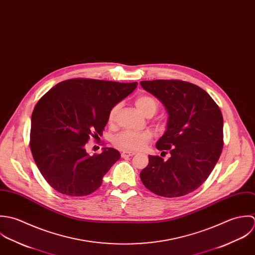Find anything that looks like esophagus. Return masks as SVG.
Listing matches in <instances>:
<instances>
[{"label":"esophagus","instance_id":"esophagus-1","mask_svg":"<svg viewBox=\"0 0 255 255\" xmlns=\"http://www.w3.org/2000/svg\"><path fill=\"white\" fill-rule=\"evenodd\" d=\"M134 154H136L135 152H128V151H123V152L121 153V156H122V157H128V156H132V155H134Z\"/></svg>","mask_w":255,"mask_h":255}]
</instances>
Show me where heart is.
Listing matches in <instances>:
<instances>
[{
  "instance_id": "b5f03b06",
  "label": "heart",
  "mask_w": 255,
  "mask_h": 255,
  "mask_svg": "<svg viewBox=\"0 0 255 255\" xmlns=\"http://www.w3.org/2000/svg\"><path fill=\"white\" fill-rule=\"evenodd\" d=\"M135 104L142 114L151 117L154 115L158 109V102L151 96H140L136 99ZM119 104L112 106L108 113V122L113 124L116 120L119 111ZM152 135L150 132H133L122 131L112 139V144L123 151H139L144 149L150 142Z\"/></svg>"
}]
</instances>
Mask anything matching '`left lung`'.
Instances as JSON below:
<instances>
[{"instance_id":"obj_1","label":"left lung","mask_w":255,"mask_h":255,"mask_svg":"<svg viewBox=\"0 0 255 255\" xmlns=\"http://www.w3.org/2000/svg\"><path fill=\"white\" fill-rule=\"evenodd\" d=\"M142 88L163 103L167 129L155 147L170 153L164 160L149 155L140 177L162 197L184 196L200 187L215 167L224 146L223 115L200 87L180 80L143 81Z\"/></svg>"}]
</instances>
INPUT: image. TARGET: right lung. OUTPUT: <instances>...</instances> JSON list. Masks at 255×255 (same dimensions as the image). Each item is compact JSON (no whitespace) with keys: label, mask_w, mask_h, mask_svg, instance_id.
Segmentation results:
<instances>
[{"label":"right lung","mask_w":255,"mask_h":255,"mask_svg":"<svg viewBox=\"0 0 255 255\" xmlns=\"http://www.w3.org/2000/svg\"><path fill=\"white\" fill-rule=\"evenodd\" d=\"M138 83L70 79L53 87L31 115L30 150L48 184L56 191L82 197L98 190L104 174L120 158L113 148L90 155L86 144L102 136L112 106Z\"/></svg>","instance_id":"1"}]
</instances>
